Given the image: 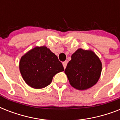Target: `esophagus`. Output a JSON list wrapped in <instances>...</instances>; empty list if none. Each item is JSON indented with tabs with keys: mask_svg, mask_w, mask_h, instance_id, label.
<instances>
[{
	"mask_svg": "<svg viewBox=\"0 0 120 120\" xmlns=\"http://www.w3.org/2000/svg\"><path fill=\"white\" fill-rule=\"evenodd\" d=\"M62 64H63V66H64V68H65L66 67H67V61H65V62H64L62 63Z\"/></svg>",
	"mask_w": 120,
	"mask_h": 120,
	"instance_id": "esophagus-1",
	"label": "esophagus"
}]
</instances>
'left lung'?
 Wrapping results in <instances>:
<instances>
[{
    "instance_id": "8db88e82",
    "label": "left lung",
    "mask_w": 120,
    "mask_h": 120,
    "mask_svg": "<svg viewBox=\"0 0 120 120\" xmlns=\"http://www.w3.org/2000/svg\"><path fill=\"white\" fill-rule=\"evenodd\" d=\"M65 70L70 84L79 90H85L97 83L100 77L102 64L95 52L79 49L71 55Z\"/></svg>"
}]
</instances>
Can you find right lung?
Masks as SVG:
<instances>
[{
	"instance_id": "1",
	"label": "right lung",
	"mask_w": 120,
	"mask_h": 120,
	"mask_svg": "<svg viewBox=\"0 0 120 120\" xmlns=\"http://www.w3.org/2000/svg\"><path fill=\"white\" fill-rule=\"evenodd\" d=\"M19 70L25 82L40 89L51 83L56 73L64 70L58 57L45 46L35 47L20 58Z\"/></svg>"
}]
</instances>
